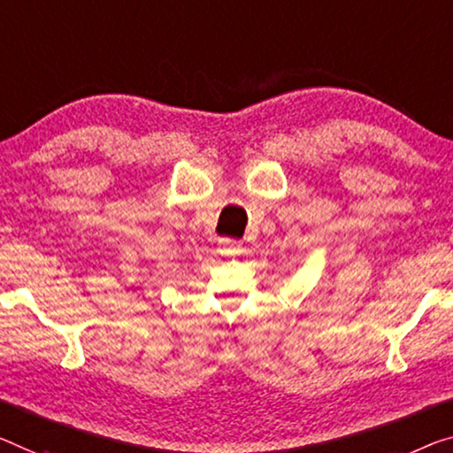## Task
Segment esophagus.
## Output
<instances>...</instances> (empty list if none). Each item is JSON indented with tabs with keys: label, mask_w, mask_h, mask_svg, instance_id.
<instances>
[{
	"label": "esophagus",
	"mask_w": 453,
	"mask_h": 453,
	"mask_svg": "<svg viewBox=\"0 0 453 453\" xmlns=\"http://www.w3.org/2000/svg\"><path fill=\"white\" fill-rule=\"evenodd\" d=\"M241 242L239 241H231V239H225L220 241V253L225 255H239L241 253Z\"/></svg>",
	"instance_id": "1"
}]
</instances>
